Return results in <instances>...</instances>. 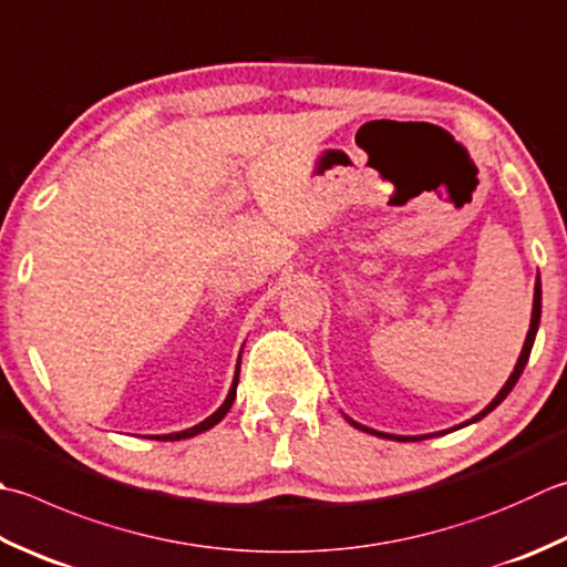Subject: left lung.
<instances>
[{
    "instance_id": "8db88e82",
    "label": "left lung",
    "mask_w": 567,
    "mask_h": 567,
    "mask_svg": "<svg viewBox=\"0 0 567 567\" xmlns=\"http://www.w3.org/2000/svg\"><path fill=\"white\" fill-rule=\"evenodd\" d=\"M538 324H540V277H538V282H536V292H534V312H530V329H528V337H526V341H524V349H520V357H518V361H516V369H514V373L508 375V381L504 383V388L502 391H498V395L494 398V401L486 405L480 415H474L472 420H467V423L464 425H470V423H476V420H482L484 415H489L492 410L504 401V398L512 393V388L516 385V381L520 379V373H524V369H526V363H528V357H530V349H534V341H536V331H538ZM349 423L353 425V427H359V430H363V432H371V435H375V437H391V440H398V442H417V440H425V437H432V435H417V437H403V435H385V432H375V430H371V427H363V425H359V423H353L351 417H347ZM464 425H457V427H464Z\"/></svg>"
}]
</instances>
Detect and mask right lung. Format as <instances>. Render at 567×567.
Returning <instances> with one entry per match:
<instances>
[{"label": "right lung", "instance_id": "add662e5", "mask_svg": "<svg viewBox=\"0 0 567 567\" xmlns=\"http://www.w3.org/2000/svg\"><path fill=\"white\" fill-rule=\"evenodd\" d=\"M238 373H240V361H238V369H236V379H233V385H230V391H228V398L224 401V405H220L214 415H208L204 423H198V425H194V427H188V430H182V432H172V435H154V440H184V437H194V435H198V432H206V430H210L214 427L216 423H220V420L226 417V413L230 410V405H233V401H236V385H238Z\"/></svg>", "mask_w": 567, "mask_h": 567}]
</instances>
